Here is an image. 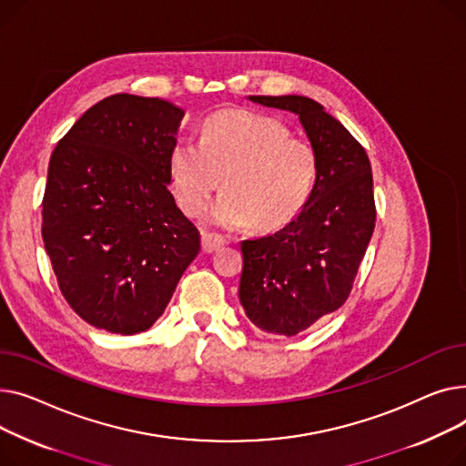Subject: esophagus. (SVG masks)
<instances>
[{"label": "esophagus", "instance_id": "34e87169", "mask_svg": "<svg viewBox=\"0 0 466 466\" xmlns=\"http://www.w3.org/2000/svg\"><path fill=\"white\" fill-rule=\"evenodd\" d=\"M201 244H203V252L212 254L216 250H220L226 244V238L220 235H212V233H203L201 235Z\"/></svg>", "mask_w": 466, "mask_h": 466}]
</instances>
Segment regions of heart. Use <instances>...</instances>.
Returning <instances> with one entry per match:
<instances>
[{"mask_svg": "<svg viewBox=\"0 0 466 466\" xmlns=\"http://www.w3.org/2000/svg\"><path fill=\"white\" fill-rule=\"evenodd\" d=\"M318 167L310 143L289 137L279 118L242 108L208 116L199 141L184 137L169 154L171 186L187 214L207 207L222 177L224 194L207 218L228 229L289 224L309 203Z\"/></svg>", "mask_w": 466, "mask_h": 466, "instance_id": "obj_1", "label": "heart"}]
</instances>
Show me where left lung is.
<instances>
[{"mask_svg":"<svg viewBox=\"0 0 466 466\" xmlns=\"http://www.w3.org/2000/svg\"><path fill=\"white\" fill-rule=\"evenodd\" d=\"M289 111L318 154V180L305 208L280 231L242 240L238 299L265 333L293 337L335 312L350 295L370 242L376 208L365 148L305 96H250Z\"/></svg>","mask_w":466,"mask_h":466,"instance_id":"obj_1","label":"left lung"}]
</instances>
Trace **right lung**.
<instances>
[{
	"mask_svg": "<svg viewBox=\"0 0 466 466\" xmlns=\"http://www.w3.org/2000/svg\"><path fill=\"white\" fill-rule=\"evenodd\" d=\"M182 118L166 99L115 94L90 106L50 156L45 250L69 307L97 329H150L201 250L169 189Z\"/></svg>",
	"mask_w": 466,
	"mask_h": 466,
	"instance_id": "obj_1",
	"label": "right lung"
}]
</instances>
